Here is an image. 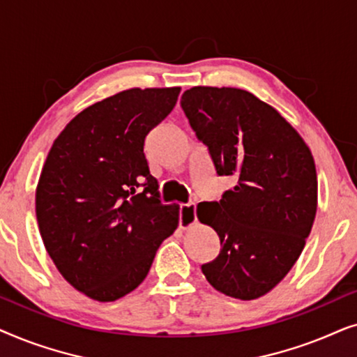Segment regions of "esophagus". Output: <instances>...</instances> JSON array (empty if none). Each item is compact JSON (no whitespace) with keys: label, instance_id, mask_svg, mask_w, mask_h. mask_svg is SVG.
<instances>
[{"label":"esophagus","instance_id":"1","mask_svg":"<svg viewBox=\"0 0 357 357\" xmlns=\"http://www.w3.org/2000/svg\"><path fill=\"white\" fill-rule=\"evenodd\" d=\"M180 227L188 229L192 227L193 224H197V206L193 203L182 204L180 206Z\"/></svg>","mask_w":357,"mask_h":357}]
</instances>
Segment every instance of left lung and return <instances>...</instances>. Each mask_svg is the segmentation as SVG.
Here are the masks:
<instances>
[{"label": "left lung", "mask_w": 357, "mask_h": 357, "mask_svg": "<svg viewBox=\"0 0 357 357\" xmlns=\"http://www.w3.org/2000/svg\"><path fill=\"white\" fill-rule=\"evenodd\" d=\"M180 104L216 172L236 180L219 202L197 206L221 241L216 260L202 271L222 294L258 299L304 250L317 213L314 158L289 121L252 92L197 86Z\"/></svg>", "instance_id": "left-lung-1"}]
</instances>
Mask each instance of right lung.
Instances as JSON below:
<instances>
[{
  "instance_id": "1",
  "label": "right lung",
  "mask_w": 357,
  "mask_h": 357,
  "mask_svg": "<svg viewBox=\"0 0 357 357\" xmlns=\"http://www.w3.org/2000/svg\"><path fill=\"white\" fill-rule=\"evenodd\" d=\"M178 94L121 91L79 112L53 141L36 190L38 231L61 276L91 299L136 289L178 226V204L160 203L144 155L146 135Z\"/></svg>"
}]
</instances>
